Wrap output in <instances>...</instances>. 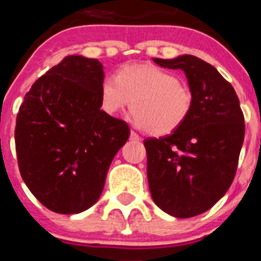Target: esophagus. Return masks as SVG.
Wrapping results in <instances>:
<instances>
[{"label":"esophagus","mask_w":261,"mask_h":261,"mask_svg":"<svg viewBox=\"0 0 261 261\" xmlns=\"http://www.w3.org/2000/svg\"><path fill=\"white\" fill-rule=\"evenodd\" d=\"M130 140H132V141H140V140H141V137H140V136L137 135V133L136 132H130Z\"/></svg>","instance_id":"34e87169"}]
</instances>
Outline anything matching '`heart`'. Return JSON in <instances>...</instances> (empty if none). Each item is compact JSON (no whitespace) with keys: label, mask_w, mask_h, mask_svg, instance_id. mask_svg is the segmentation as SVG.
Masks as SVG:
<instances>
[{"label":"heart","mask_w":261,"mask_h":261,"mask_svg":"<svg viewBox=\"0 0 261 261\" xmlns=\"http://www.w3.org/2000/svg\"><path fill=\"white\" fill-rule=\"evenodd\" d=\"M105 114L116 116L130 103L132 121L151 136L171 135L184 124L193 106V94L179 78L153 64H130L105 78L99 87Z\"/></svg>","instance_id":"obj_1"}]
</instances>
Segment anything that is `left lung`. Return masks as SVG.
I'll list each match as a JSON object with an SVG mask.
<instances>
[{
  "mask_svg": "<svg viewBox=\"0 0 261 261\" xmlns=\"http://www.w3.org/2000/svg\"><path fill=\"white\" fill-rule=\"evenodd\" d=\"M153 60L186 73L193 106L175 132L144 141L149 188L163 212L190 218L209 211L231 186L244 140L243 112L234 87L204 60Z\"/></svg>",
  "mask_w": 261,
  "mask_h": 261,
  "instance_id": "obj_1",
  "label": "left lung"
}]
</instances>
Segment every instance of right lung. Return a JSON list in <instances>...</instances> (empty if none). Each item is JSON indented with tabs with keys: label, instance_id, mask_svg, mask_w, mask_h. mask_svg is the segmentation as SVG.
<instances>
[{
	"label": "right lung",
	"instance_id": "right-lung-1",
	"mask_svg": "<svg viewBox=\"0 0 261 261\" xmlns=\"http://www.w3.org/2000/svg\"><path fill=\"white\" fill-rule=\"evenodd\" d=\"M102 62L66 56L41 75L17 116L23 181L49 211L77 214L102 195L111 162L129 137L125 121L100 110Z\"/></svg>",
	"mask_w": 261,
	"mask_h": 261
}]
</instances>
